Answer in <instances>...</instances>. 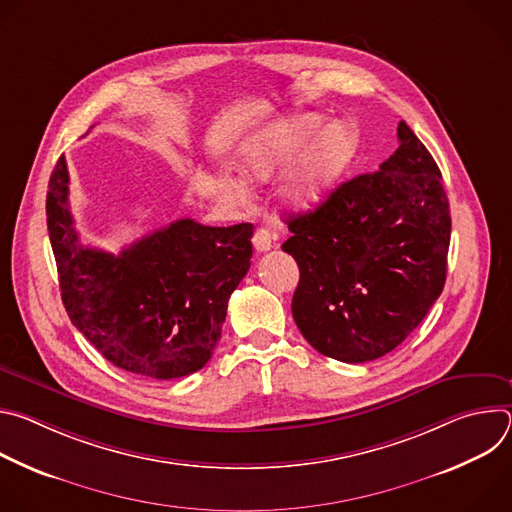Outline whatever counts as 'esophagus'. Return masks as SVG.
Returning <instances> with one entry per match:
<instances>
[{
  "mask_svg": "<svg viewBox=\"0 0 512 512\" xmlns=\"http://www.w3.org/2000/svg\"><path fill=\"white\" fill-rule=\"evenodd\" d=\"M253 247L257 253H265L273 247V237L267 229H257L253 235Z\"/></svg>",
  "mask_w": 512,
  "mask_h": 512,
  "instance_id": "esophagus-1",
  "label": "esophagus"
}]
</instances>
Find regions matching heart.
Returning a JSON list of instances; mask_svg holds the SVG:
<instances>
[{
    "instance_id": "heart-1",
    "label": "heart",
    "mask_w": 512,
    "mask_h": 512,
    "mask_svg": "<svg viewBox=\"0 0 512 512\" xmlns=\"http://www.w3.org/2000/svg\"><path fill=\"white\" fill-rule=\"evenodd\" d=\"M322 123L320 115H298L257 131L239 150L243 178L267 182L298 159L283 188V200L294 210L314 208L348 170L360 145L352 123L334 121L319 134ZM316 132L319 137L309 146L307 141Z\"/></svg>"
}]
</instances>
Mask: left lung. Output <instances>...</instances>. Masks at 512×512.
<instances>
[{
	"instance_id": "1",
	"label": "left lung",
	"mask_w": 512,
	"mask_h": 512,
	"mask_svg": "<svg viewBox=\"0 0 512 512\" xmlns=\"http://www.w3.org/2000/svg\"><path fill=\"white\" fill-rule=\"evenodd\" d=\"M397 137L377 172L285 221L281 249L300 267L291 314L318 352L342 362L397 348L446 283L452 218L442 172L405 121Z\"/></svg>"
}]
</instances>
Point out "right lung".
<instances>
[{
	"instance_id": "obj_1",
	"label": "right lung",
	"mask_w": 512,
	"mask_h": 512,
	"mask_svg": "<svg viewBox=\"0 0 512 512\" xmlns=\"http://www.w3.org/2000/svg\"><path fill=\"white\" fill-rule=\"evenodd\" d=\"M46 216L68 318L111 364L160 381L204 367L251 267V223L180 218L119 255L87 247L68 208L64 156L50 176Z\"/></svg>"
}]
</instances>
